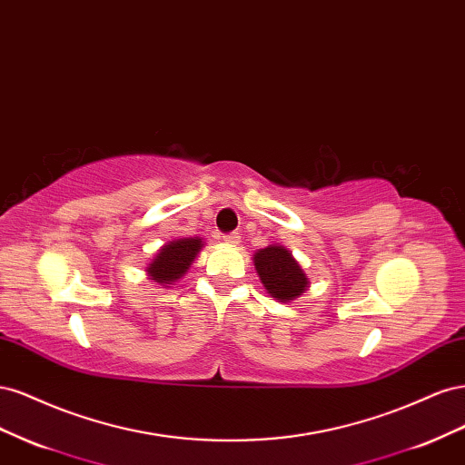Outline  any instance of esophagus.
<instances>
[{
    "label": "esophagus",
    "instance_id": "obj_1",
    "mask_svg": "<svg viewBox=\"0 0 465 465\" xmlns=\"http://www.w3.org/2000/svg\"><path fill=\"white\" fill-rule=\"evenodd\" d=\"M223 241L227 242V244H231V246H236L238 242H241V234L238 232H227L223 236Z\"/></svg>",
    "mask_w": 465,
    "mask_h": 465
}]
</instances>
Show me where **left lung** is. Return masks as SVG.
I'll list each match as a JSON object with an SVG mask.
<instances>
[{"label": "left lung", "mask_w": 465, "mask_h": 465, "mask_svg": "<svg viewBox=\"0 0 465 465\" xmlns=\"http://www.w3.org/2000/svg\"><path fill=\"white\" fill-rule=\"evenodd\" d=\"M254 265L263 287L277 301H292L304 292L308 279L301 265L292 260L283 246H267L256 252Z\"/></svg>", "instance_id": "1"}]
</instances>
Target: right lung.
Instances as JSON below:
<instances>
[{
	"label": "right lung",
	"instance_id": "add662e5",
	"mask_svg": "<svg viewBox=\"0 0 465 465\" xmlns=\"http://www.w3.org/2000/svg\"><path fill=\"white\" fill-rule=\"evenodd\" d=\"M202 246V238H178V241L164 244L159 250L157 258L147 267L151 279L154 283L171 285L173 281L186 273Z\"/></svg>",
	"mask_w": 465,
	"mask_h": 465
}]
</instances>
